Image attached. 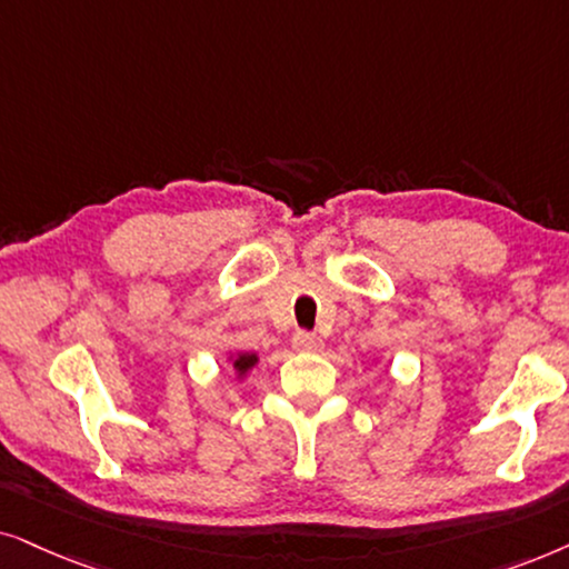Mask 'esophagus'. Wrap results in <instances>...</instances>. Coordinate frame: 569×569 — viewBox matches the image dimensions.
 <instances>
[{"mask_svg": "<svg viewBox=\"0 0 569 569\" xmlns=\"http://www.w3.org/2000/svg\"><path fill=\"white\" fill-rule=\"evenodd\" d=\"M293 348L305 353H317L322 348V340L312 336V332H297V336H293Z\"/></svg>", "mask_w": 569, "mask_h": 569, "instance_id": "esophagus-1", "label": "esophagus"}]
</instances>
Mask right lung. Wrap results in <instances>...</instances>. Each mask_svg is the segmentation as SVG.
<instances>
[{"instance_id":"obj_1","label":"right lung","mask_w":569,"mask_h":569,"mask_svg":"<svg viewBox=\"0 0 569 569\" xmlns=\"http://www.w3.org/2000/svg\"><path fill=\"white\" fill-rule=\"evenodd\" d=\"M226 363L231 367L233 380L241 382V380H247L249 372H252L257 363H260V356H257L254 351H237V353L229 351V356H226Z\"/></svg>"}]
</instances>
